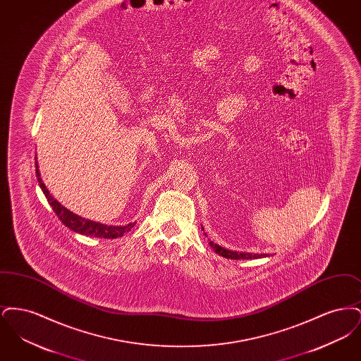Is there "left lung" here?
<instances>
[{
	"label": "left lung",
	"mask_w": 361,
	"mask_h": 361,
	"mask_svg": "<svg viewBox=\"0 0 361 361\" xmlns=\"http://www.w3.org/2000/svg\"><path fill=\"white\" fill-rule=\"evenodd\" d=\"M204 235H206V233H204ZM208 243L215 250L216 255H219L222 257L230 258V259H252V258L267 257V255H252V253H240V252L228 250V249H224L222 246L214 243L212 240H209Z\"/></svg>",
	"instance_id": "1"
}]
</instances>
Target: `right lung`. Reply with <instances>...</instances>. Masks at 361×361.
<instances>
[{
	"instance_id": "add662e5",
	"label": "right lung",
	"mask_w": 361,
	"mask_h": 361,
	"mask_svg": "<svg viewBox=\"0 0 361 361\" xmlns=\"http://www.w3.org/2000/svg\"><path fill=\"white\" fill-rule=\"evenodd\" d=\"M37 164V162H35ZM36 177H37V181H39V185L43 190V193L46 195L49 203L51 204L54 212L56 214V216L61 219V222L65 224L66 227H69L70 230L75 231V233H80V234H84L87 237H96V238H119L123 237L124 233L130 231L134 224H126V226H108V224H99V222H93L90 219H85L74 212H71L70 209H68L66 207L62 206L58 200H55L50 195L49 189L46 188L44 183L42 181L40 178V173L37 169V165H36Z\"/></svg>"
}]
</instances>
